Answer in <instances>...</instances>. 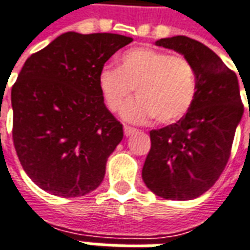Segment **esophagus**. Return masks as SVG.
I'll return each instance as SVG.
<instances>
[{
  "mask_svg": "<svg viewBox=\"0 0 250 250\" xmlns=\"http://www.w3.org/2000/svg\"><path fill=\"white\" fill-rule=\"evenodd\" d=\"M125 137H130V135H132V134H135V132L138 131V130H135V128H132V127H130V125H125Z\"/></svg>",
  "mask_w": 250,
  "mask_h": 250,
  "instance_id": "1",
  "label": "esophagus"
}]
</instances>
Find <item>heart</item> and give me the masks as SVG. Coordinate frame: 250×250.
<instances>
[{
  "instance_id": "obj_1",
  "label": "heart",
  "mask_w": 250,
  "mask_h": 250,
  "mask_svg": "<svg viewBox=\"0 0 250 250\" xmlns=\"http://www.w3.org/2000/svg\"><path fill=\"white\" fill-rule=\"evenodd\" d=\"M197 87L196 67L188 57L149 46L132 47L120 56L119 68L106 65L98 74V89L109 111H120L135 89L138 97L122 112L131 123L152 118L174 123L190 111Z\"/></svg>"
}]
</instances>
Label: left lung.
<instances>
[{"mask_svg": "<svg viewBox=\"0 0 250 250\" xmlns=\"http://www.w3.org/2000/svg\"><path fill=\"white\" fill-rule=\"evenodd\" d=\"M188 57L197 71V96L176 123L150 131L142 168L150 191L166 200H193L210 189L230 157L244 115L237 75L215 52L185 35L156 41Z\"/></svg>", "mask_w": 250, "mask_h": 250, "instance_id": "obj_1", "label": "left lung"}]
</instances>
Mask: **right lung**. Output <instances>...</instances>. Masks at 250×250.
<instances>
[{"mask_svg": "<svg viewBox=\"0 0 250 250\" xmlns=\"http://www.w3.org/2000/svg\"><path fill=\"white\" fill-rule=\"evenodd\" d=\"M132 38L68 31L31 54L11 93L13 144L41 189L81 197L96 190L123 125L104 104L98 74Z\"/></svg>", "mask_w": 250, "mask_h": 250, "instance_id": "right-lung-1", "label": "right lung"}]
</instances>
